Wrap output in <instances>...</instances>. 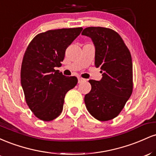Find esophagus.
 Returning a JSON list of instances; mask_svg holds the SVG:
<instances>
[{
	"instance_id": "34e87169",
	"label": "esophagus",
	"mask_w": 156,
	"mask_h": 156,
	"mask_svg": "<svg viewBox=\"0 0 156 156\" xmlns=\"http://www.w3.org/2000/svg\"><path fill=\"white\" fill-rule=\"evenodd\" d=\"M84 80H85V79H84V78H80V77H78V83H82V82H83Z\"/></svg>"
}]
</instances>
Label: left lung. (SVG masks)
I'll return each instance as SVG.
<instances>
[{"mask_svg":"<svg viewBox=\"0 0 156 156\" xmlns=\"http://www.w3.org/2000/svg\"><path fill=\"white\" fill-rule=\"evenodd\" d=\"M81 34L92 39L94 64L103 73L99 81L89 80L92 89L84 98L86 107L98 120H111L119 115L133 92L131 55L119 34L111 28L88 27Z\"/></svg>","mask_w":156,"mask_h":156,"instance_id":"8db88e82","label":"left lung"}]
</instances>
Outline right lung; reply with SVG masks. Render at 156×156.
<instances>
[{"mask_svg":"<svg viewBox=\"0 0 156 156\" xmlns=\"http://www.w3.org/2000/svg\"><path fill=\"white\" fill-rule=\"evenodd\" d=\"M83 28L50 30L37 34L25 52L20 78L27 105L43 121L60 115L64 97L78 83L76 76H65L55 70L62 66L65 51Z\"/></svg>","mask_w":156,"mask_h":156,"instance_id":"1","label":"right lung"}]
</instances>
